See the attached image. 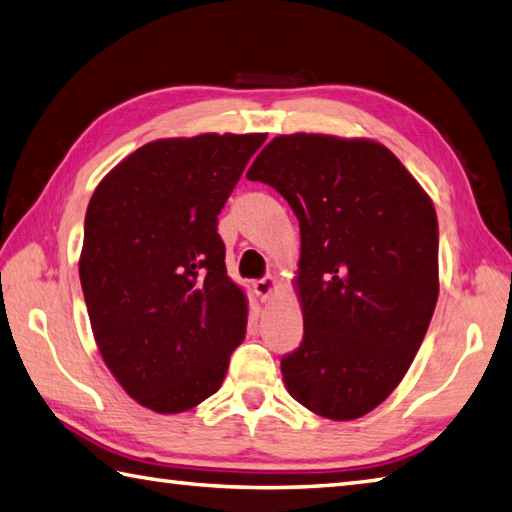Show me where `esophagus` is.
I'll return each mask as SVG.
<instances>
[{
  "label": "esophagus",
  "mask_w": 512,
  "mask_h": 512,
  "mask_svg": "<svg viewBox=\"0 0 512 512\" xmlns=\"http://www.w3.org/2000/svg\"><path fill=\"white\" fill-rule=\"evenodd\" d=\"M276 289H278V281H276L274 276H265V278H260V281L254 283V292L258 294V298L263 303L272 301L274 294H276Z\"/></svg>",
  "instance_id": "obj_1"
}]
</instances>
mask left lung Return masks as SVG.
I'll list each match as a JSON object with an SVG mask.
<instances>
[{"label":"left lung","instance_id":"obj_1","mask_svg":"<svg viewBox=\"0 0 512 512\" xmlns=\"http://www.w3.org/2000/svg\"><path fill=\"white\" fill-rule=\"evenodd\" d=\"M247 178L274 187L301 227L305 334L281 361L285 388L318 417L359 419L390 397L428 332L435 205L388 147L365 138L276 136Z\"/></svg>","mask_w":512,"mask_h":512}]
</instances>
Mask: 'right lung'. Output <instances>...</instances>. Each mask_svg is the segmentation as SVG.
<instances>
[{"instance_id": "add662e5", "label": "right lung", "mask_w": 512, "mask_h": 512, "mask_svg": "<svg viewBox=\"0 0 512 512\" xmlns=\"http://www.w3.org/2000/svg\"><path fill=\"white\" fill-rule=\"evenodd\" d=\"M265 133H200L133 151L95 187L80 283L106 368L140 406L196 408L247 330L218 214Z\"/></svg>"}]
</instances>
